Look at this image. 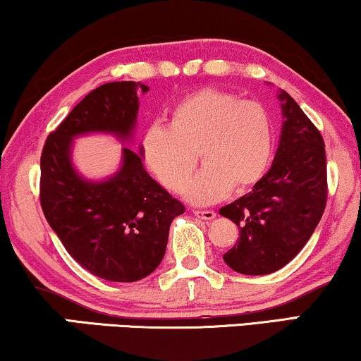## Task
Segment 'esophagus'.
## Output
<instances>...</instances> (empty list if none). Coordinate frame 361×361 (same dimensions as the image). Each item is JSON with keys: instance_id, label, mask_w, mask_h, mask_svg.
<instances>
[{"instance_id": "1", "label": "esophagus", "mask_w": 361, "mask_h": 361, "mask_svg": "<svg viewBox=\"0 0 361 361\" xmlns=\"http://www.w3.org/2000/svg\"><path fill=\"white\" fill-rule=\"evenodd\" d=\"M194 214H195V216H199V219L207 220V221L214 220L216 216V212H214V210H194Z\"/></svg>"}]
</instances>
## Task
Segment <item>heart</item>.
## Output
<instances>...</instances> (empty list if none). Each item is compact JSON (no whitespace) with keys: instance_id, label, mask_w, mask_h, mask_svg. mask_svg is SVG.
I'll list each match as a JSON object with an SVG mask.
<instances>
[{"instance_id":"b5f03b06","label":"heart","mask_w":361,"mask_h":361,"mask_svg":"<svg viewBox=\"0 0 361 361\" xmlns=\"http://www.w3.org/2000/svg\"><path fill=\"white\" fill-rule=\"evenodd\" d=\"M141 147L146 164L172 192L184 189L200 156L204 167L187 184L185 197L212 204L231 189H250L266 174L274 147L273 123L261 103L204 88L172 108L169 125L152 123Z\"/></svg>"}]
</instances>
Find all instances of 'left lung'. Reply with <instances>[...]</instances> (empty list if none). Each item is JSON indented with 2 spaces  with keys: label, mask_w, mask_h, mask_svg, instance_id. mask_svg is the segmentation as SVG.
<instances>
[{
  "label": "left lung",
  "mask_w": 361,
  "mask_h": 361,
  "mask_svg": "<svg viewBox=\"0 0 361 361\" xmlns=\"http://www.w3.org/2000/svg\"><path fill=\"white\" fill-rule=\"evenodd\" d=\"M283 130L271 169L220 215L235 221L240 238L224 255L236 273H274L295 258L312 236L327 204L322 135L294 98L279 92Z\"/></svg>",
  "instance_id": "8db88e82"
}]
</instances>
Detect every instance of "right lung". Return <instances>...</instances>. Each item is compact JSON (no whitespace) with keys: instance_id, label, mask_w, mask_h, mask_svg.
Here are the masks:
<instances>
[{"instance_id":"1","label":"right lung","mask_w":361,"mask_h":361,"mask_svg":"<svg viewBox=\"0 0 361 361\" xmlns=\"http://www.w3.org/2000/svg\"><path fill=\"white\" fill-rule=\"evenodd\" d=\"M141 82L95 88L47 136L41 156V207L51 228L82 268L113 283H135L164 258L169 226L185 207L142 166L140 152L123 147L121 167L105 180H87L72 164L73 137L108 133L131 140Z\"/></svg>"}]
</instances>
